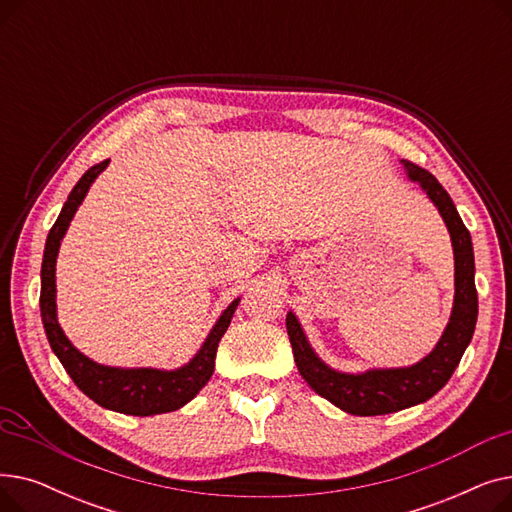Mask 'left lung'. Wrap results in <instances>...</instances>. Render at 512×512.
<instances>
[{
    "mask_svg": "<svg viewBox=\"0 0 512 512\" xmlns=\"http://www.w3.org/2000/svg\"><path fill=\"white\" fill-rule=\"evenodd\" d=\"M402 166H405L409 180L419 182L427 197L438 207L450 232L454 251V307L448 326L434 351L411 367L342 373L328 367L315 355L297 315L292 311L286 315V330L292 344L294 363H297L305 382L338 409L361 417L409 409L442 390L452 378L456 365L461 363L465 348L473 338L477 321L475 259L471 234L465 228L450 195L444 191L434 174H429L407 159H402Z\"/></svg>",
    "mask_w": 512,
    "mask_h": 512,
    "instance_id": "8db88e82",
    "label": "left lung"
}]
</instances>
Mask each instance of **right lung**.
<instances>
[{
	"mask_svg": "<svg viewBox=\"0 0 512 512\" xmlns=\"http://www.w3.org/2000/svg\"><path fill=\"white\" fill-rule=\"evenodd\" d=\"M107 168V159L101 164L89 168L83 178L76 182L68 201L64 203L56 224L47 234L45 253L41 263V319L51 344V351L56 353L64 369L72 378V382L83 390L91 400H95L99 407L110 409L124 415H137L149 417L159 413H170L184 407L188 400H193L199 390L209 382L213 367H215V353H218V344L224 332L230 326V319L238 307V301H232L228 309L215 321L213 330L205 338L199 353L188 361L186 365L164 371V369H120V367H107L91 361L85 357L72 342L66 338L58 324L56 313V259L60 251V242L74 218L78 205L83 203L89 186L95 178Z\"/></svg>",
	"mask_w": 512,
	"mask_h": 512,
	"instance_id": "right-lung-1",
	"label": "right lung"
}]
</instances>
